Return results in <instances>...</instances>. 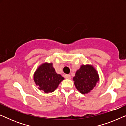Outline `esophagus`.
<instances>
[{
    "instance_id": "obj_1",
    "label": "esophagus",
    "mask_w": 126,
    "mask_h": 126,
    "mask_svg": "<svg viewBox=\"0 0 126 126\" xmlns=\"http://www.w3.org/2000/svg\"><path fill=\"white\" fill-rule=\"evenodd\" d=\"M65 78L66 79H70L71 77H70V75H65Z\"/></svg>"
}]
</instances>
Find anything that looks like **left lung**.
I'll return each mask as SVG.
<instances>
[{"label": "left lung", "instance_id": "1", "mask_svg": "<svg viewBox=\"0 0 126 126\" xmlns=\"http://www.w3.org/2000/svg\"><path fill=\"white\" fill-rule=\"evenodd\" d=\"M99 80L97 72L91 65H82L73 77L76 88L83 94L90 92Z\"/></svg>", "mask_w": 126, "mask_h": 126}]
</instances>
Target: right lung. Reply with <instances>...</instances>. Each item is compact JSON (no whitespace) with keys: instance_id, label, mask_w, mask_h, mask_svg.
I'll use <instances>...</instances> for the list:
<instances>
[{"instance_id":"right-lung-1","label":"right lung","mask_w":126,"mask_h":126,"mask_svg":"<svg viewBox=\"0 0 126 126\" xmlns=\"http://www.w3.org/2000/svg\"><path fill=\"white\" fill-rule=\"evenodd\" d=\"M64 78L57 74L51 63H45L34 73V80L39 89L45 93L52 92Z\"/></svg>"}]
</instances>
